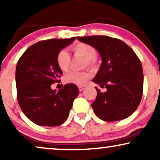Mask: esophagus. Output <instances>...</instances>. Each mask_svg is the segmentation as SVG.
<instances>
[{
    "label": "esophagus",
    "mask_w": 160,
    "mask_h": 160,
    "mask_svg": "<svg viewBox=\"0 0 160 160\" xmlns=\"http://www.w3.org/2000/svg\"><path fill=\"white\" fill-rule=\"evenodd\" d=\"M84 89H85V87L84 86H79V87H78V89H79L80 92L83 91Z\"/></svg>",
    "instance_id": "1"
}]
</instances>
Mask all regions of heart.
<instances>
[{"label":"heart","instance_id":"heart-1","mask_svg":"<svg viewBox=\"0 0 160 160\" xmlns=\"http://www.w3.org/2000/svg\"><path fill=\"white\" fill-rule=\"evenodd\" d=\"M73 53L84 58V65H92L95 63V59L97 57V50L92 46L87 43H78L72 48ZM57 64L61 71H65L68 69L71 63V57L66 50L62 49L57 55ZM90 76L86 71H71L65 74L63 81L66 84H72L82 86L85 84Z\"/></svg>","mask_w":160,"mask_h":160}]
</instances>
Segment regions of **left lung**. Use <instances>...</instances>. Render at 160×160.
I'll use <instances>...</instances> for the list:
<instances>
[{"mask_svg": "<svg viewBox=\"0 0 160 160\" xmlns=\"http://www.w3.org/2000/svg\"><path fill=\"white\" fill-rule=\"evenodd\" d=\"M77 39L95 47L102 60L92 82L107 90L101 92L95 87L97 98L92 107L96 116L106 122L130 117L139 106L143 95V68L136 54L124 41L109 36Z\"/></svg>", "mask_w": 160, "mask_h": 160, "instance_id": "1", "label": "left lung"}]
</instances>
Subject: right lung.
<instances>
[{
  "instance_id": "add662e5",
  "label": "right lung",
  "mask_w": 160,
  "mask_h": 160,
  "mask_svg": "<svg viewBox=\"0 0 160 160\" xmlns=\"http://www.w3.org/2000/svg\"><path fill=\"white\" fill-rule=\"evenodd\" d=\"M75 39L39 41L30 46L17 62V100L26 117L38 125L54 127L64 123L77 97L79 91L75 84H65L58 92L51 88L62 74L57 64V55Z\"/></svg>"
}]
</instances>
